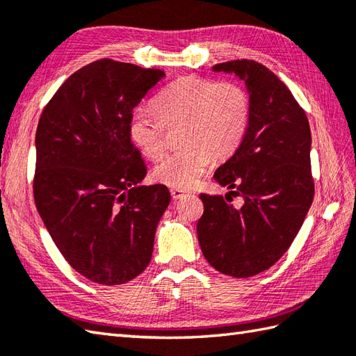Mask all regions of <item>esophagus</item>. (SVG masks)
Listing matches in <instances>:
<instances>
[{"label":"esophagus","instance_id":"esophagus-1","mask_svg":"<svg viewBox=\"0 0 356 356\" xmlns=\"http://www.w3.org/2000/svg\"><path fill=\"white\" fill-rule=\"evenodd\" d=\"M185 195H186V191L179 190V188H172V190H171V197L174 200H180L182 197H185Z\"/></svg>","mask_w":356,"mask_h":356}]
</instances>
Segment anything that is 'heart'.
I'll return each instance as SVG.
<instances>
[{
	"mask_svg": "<svg viewBox=\"0 0 356 356\" xmlns=\"http://www.w3.org/2000/svg\"><path fill=\"white\" fill-rule=\"evenodd\" d=\"M153 108L159 119L136 111L128 134L143 156L156 161L165 151L166 130L180 128L177 142L184 148L159 162L153 177L166 186L188 190L202 179L211 159L222 162L238 149L251 119V97L236 82L186 76L165 87Z\"/></svg>",
	"mask_w": 356,
	"mask_h": 356,
	"instance_id": "1",
	"label": "heart"
}]
</instances>
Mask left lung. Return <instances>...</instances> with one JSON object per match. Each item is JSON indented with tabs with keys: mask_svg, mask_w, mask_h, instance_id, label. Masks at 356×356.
Instances as JSON below:
<instances>
[{
	"mask_svg": "<svg viewBox=\"0 0 356 356\" xmlns=\"http://www.w3.org/2000/svg\"><path fill=\"white\" fill-rule=\"evenodd\" d=\"M214 72L245 81L251 119L243 142L214 172L226 195L200 194L197 237L208 263L225 275L246 278L278 261L314 200L311 128L305 110L277 74L249 59L222 63ZM244 207L230 203L231 193Z\"/></svg>",
	"mask_w": 356,
	"mask_h": 356,
	"instance_id": "obj_1",
	"label": "left lung"
}]
</instances>
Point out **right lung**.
<instances>
[{
  "label": "right lung",
  "instance_id": "add662e5",
  "mask_svg": "<svg viewBox=\"0 0 356 356\" xmlns=\"http://www.w3.org/2000/svg\"><path fill=\"white\" fill-rule=\"evenodd\" d=\"M165 78L101 59L74 72L44 108L35 136L36 209L70 266L97 284H124L151 260L171 194L147 174L128 134L133 108Z\"/></svg>",
  "mask_w": 356,
  "mask_h": 356
}]
</instances>
